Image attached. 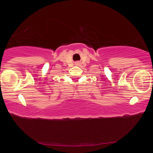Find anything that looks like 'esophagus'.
<instances>
[{
	"label": "esophagus",
	"instance_id": "34e87169",
	"mask_svg": "<svg viewBox=\"0 0 153 153\" xmlns=\"http://www.w3.org/2000/svg\"><path fill=\"white\" fill-rule=\"evenodd\" d=\"M80 64L79 62H77V63H76V64H77V65H78V64Z\"/></svg>",
	"mask_w": 153,
	"mask_h": 153
}]
</instances>
